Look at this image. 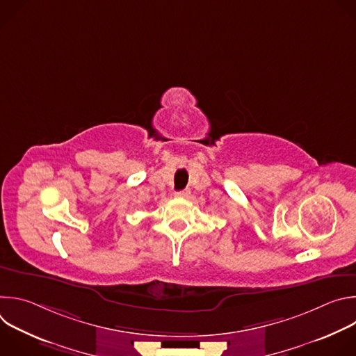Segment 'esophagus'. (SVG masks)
Segmentation results:
<instances>
[{"label":"esophagus","instance_id":"1","mask_svg":"<svg viewBox=\"0 0 356 356\" xmlns=\"http://www.w3.org/2000/svg\"><path fill=\"white\" fill-rule=\"evenodd\" d=\"M190 195L188 190H183V191H176L175 197H180V198H187Z\"/></svg>","mask_w":356,"mask_h":356}]
</instances>
